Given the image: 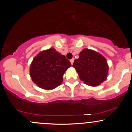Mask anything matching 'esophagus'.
Returning a JSON list of instances; mask_svg holds the SVG:
<instances>
[{"instance_id":"esophagus-1","label":"esophagus","mask_w":132,"mask_h":132,"mask_svg":"<svg viewBox=\"0 0 132 132\" xmlns=\"http://www.w3.org/2000/svg\"><path fill=\"white\" fill-rule=\"evenodd\" d=\"M73 62H74V59H71L70 60V62H71V64L72 65H73Z\"/></svg>"}]
</instances>
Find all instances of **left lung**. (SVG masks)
Segmentation results:
<instances>
[{"label":"left lung","mask_w":132,"mask_h":132,"mask_svg":"<svg viewBox=\"0 0 132 132\" xmlns=\"http://www.w3.org/2000/svg\"><path fill=\"white\" fill-rule=\"evenodd\" d=\"M73 66L78 76L86 84L97 86L105 81L108 75L106 59L100 54L85 48L79 54V58L75 60Z\"/></svg>","instance_id":"1"}]
</instances>
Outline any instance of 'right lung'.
<instances>
[{
  "label": "right lung",
  "instance_id": "1",
  "mask_svg": "<svg viewBox=\"0 0 132 132\" xmlns=\"http://www.w3.org/2000/svg\"><path fill=\"white\" fill-rule=\"evenodd\" d=\"M71 66L64 55L52 48L42 51L34 58L30 75L33 82L40 88L53 89L62 84L64 73Z\"/></svg>",
  "mask_w": 132,
  "mask_h": 132
}]
</instances>
